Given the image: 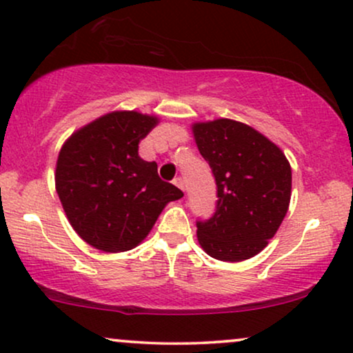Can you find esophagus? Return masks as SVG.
Returning <instances> with one entry per match:
<instances>
[{
	"instance_id": "34e87169",
	"label": "esophagus",
	"mask_w": 353,
	"mask_h": 353,
	"mask_svg": "<svg viewBox=\"0 0 353 353\" xmlns=\"http://www.w3.org/2000/svg\"><path fill=\"white\" fill-rule=\"evenodd\" d=\"M173 185L175 186H178V188H180L181 191H185V183H183V178H175V180H173Z\"/></svg>"
}]
</instances>
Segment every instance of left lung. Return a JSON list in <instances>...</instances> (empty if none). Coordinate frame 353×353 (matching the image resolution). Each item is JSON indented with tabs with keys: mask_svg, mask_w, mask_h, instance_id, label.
Listing matches in <instances>:
<instances>
[{
	"mask_svg": "<svg viewBox=\"0 0 353 353\" xmlns=\"http://www.w3.org/2000/svg\"><path fill=\"white\" fill-rule=\"evenodd\" d=\"M199 154L217 185V210L198 223V242L223 262L260 254L276 234L291 199V165L276 143L241 121L191 124Z\"/></svg>",
	"mask_w": 353,
	"mask_h": 353,
	"instance_id": "obj_1",
	"label": "left lung"
}]
</instances>
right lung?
Wrapping results in <instances>:
<instances>
[{"label": "right lung", "mask_w": 353, "mask_h": 353, "mask_svg": "<svg viewBox=\"0 0 353 353\" xmlns=\"http://www.w3.org/2000/svg\"><path fill=\"white\" fill-rule=\"evenodd\" d=\"M160 119L111 111L77 129L59 152L55 190L73 230L94 249L117 254L149 236L170 201L183 196L160 180L139 143Z\"/></svg>", "instance_id": "obj_1"}]
</instances>
